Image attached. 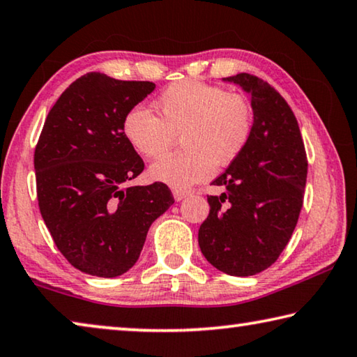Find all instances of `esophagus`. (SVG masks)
Segmentation results:
<instances>
[{
	"mask_svg": "<svg viewBox=\"0 0 357 357\" xmlns=\"http://www.w3.org/2000/svg\"><path fill=\"white\" fill-rule=\"evenodd\" d=\"M190 195H191V190H178V188L174 190L175 201H182V199H185V197H188Z\"/></svg>",
	"mask_w": 357,
	"mask_h": 357,
	"instance_id": "esophagus-1",
	"label": "esophagus"
}]
</instances>
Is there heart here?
<instances>
[{"label": "heart", "instance_id": "1", "mask_svg": "<svg viewBox=\"0 0 357 357\" xmlns=\"http://www.w3.org/2000/svg\"><path fill=\"white\" fill-rule=\"evenodd\" d=\"M160 115L145 106L125 114L123 134L132 149L145 158L166 155L183 132L182 153L156 161L150 177L174 188L210 178L221 166L231 165L243 153L253 134L255 115L247 96L226 91L199 80L177 82L156 101Z\"/></svg>", "mask_w": 357, "mask_h": 357}]
</instances>
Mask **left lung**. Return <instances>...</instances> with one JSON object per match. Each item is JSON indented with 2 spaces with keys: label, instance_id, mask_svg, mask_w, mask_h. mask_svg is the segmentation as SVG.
Masks as SVG:
<instances>
[{
  "label": "left lung",
  "instance_id": "obj_1",
  "mask_svg": "<svg viewBox=\"0 0 357 357\" xmlns=\"http://www.w3.org/2000/svg\"><path fill=\"white\" fill-rule=\"evenodd\" d=\"M225 80L251 95L255 125L243 153L212 182L210 212L197 234L206 259L232 277L256 275L278 259L299 220L307 182V153L284 98L253 74Z\"/></svg>",
  "mask_w": 357,
  "mask_h": 357
}]
</instances>
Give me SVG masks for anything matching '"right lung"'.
Instances as JSON below:
<instances>
[{
  "mask_svg": "<svg viewBox=\"0 0 357 357\" xmlns=\"http://www.w3.org/2000/svg\"><path fill=\"white\" fill-rule=\"evenodd\" d=\"M153 82L89 73L61 93L34 150L40 215L60 253L89 275L114 278L139 259L151 223L174 204L169 186H128L144 161L125 114Z\"/></svg>",
  "mask_w": 357,
  "mask_h": 357,
  "instance_id": "right-lung-1",
  "label": "right lung"
}]
</instances>
